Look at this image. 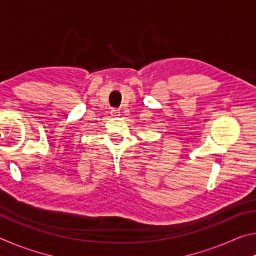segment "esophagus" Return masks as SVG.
I'll use <instances>...</instances> for the list:
<instances>
[{
    "label": "esophagus",
    "mask_w": 256,
    "mask_h": 256,
    "mask_svg": "<svg viewBox=\"0 0 256 256\" xmlns=\"http://www.w3.org/2000/svg\"><path fill=\"white\" fill-rule=\"evenodd\" d=\"M110 114L112 116H120V112L118 110H116V108H112V110H110Z\"/></svg>",
    "instance_id": "1"
}]
</instances>
